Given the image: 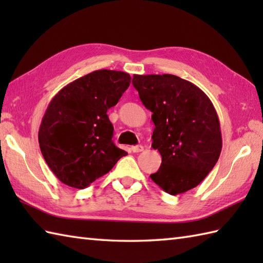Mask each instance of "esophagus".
<instances>
[{
  "mask_svg": "<svg viewBox=\"0 0 263 263\" xmlns=\"http://www.w3.org/2000/svg\"><path fill=\"white\" fill-rule=\"evenodd\" d=\"M131 150L133 153H141L143 150V147L141 146V144H138V146H132Z\"/></svg>",
  "mask_w": 263,
  "mask_h": 263,
  "instance_id": "34e87169",
  "label": "esophagus"
}]
</instances>
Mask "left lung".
I'll return each mask as SVG.
<instances>
[{
	"label": "left lung",
	"instance_id": "8db88e82",
	"mask_svg": "<svg viewBox=\"0 0 263 263\" xmlns=\"http://www.w3.org/2000/svg\"><path fill=\"white\" fill-rule=\"evenodd\" d=\"M132 83L153 113L152 147L161 156L152 180L171 195L199 185L214 168L222 147L211 100L192 82L173 74H135Z\"/></svg>",
	"mask_w": 263,
	"mask_h": 263
}]
</instances>
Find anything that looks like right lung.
Instances as JSON below:
<instances>
[{
	"label": "right lung",
	"mask_w": 263,
	"mask_h": 263,
	"mask_svg": "<svg viewBox=\"0 0 263 263\" xmlns=\"http://www.w3.org/2000/svg\"><path fill=\"white\" fill-rule=\"evenodd\" d=\"M130 82L125 72L97 70L66 85L48 104L38 142L48 167L65 185L85 189L127 155L111 141L107 109Z\"/></svg>",
	"instance_id": "right-lung-1"
}]
</instances>
